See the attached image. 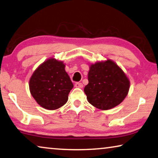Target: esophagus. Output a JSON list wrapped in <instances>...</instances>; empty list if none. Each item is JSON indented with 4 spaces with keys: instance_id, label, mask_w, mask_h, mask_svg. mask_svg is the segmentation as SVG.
Listing matches in <instances>:
<instances>
[{
    "instance_id": "1",
    "label": "esophagus",
    "mask_w": 158,
    "mask_h": 158,
    "mask_svg": "<svg viewBox=\"0 0 158 158\" xmlns=\"http://www.w3.org/2000/svg\"><path fill=\"white\" fill-rule=\"evenodd\" d=\"M75 87H78V88H82V87H83V85H82L81 82H76V84H75Z\"/></svg>"
}]
</instances>
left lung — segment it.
<instances>
[{
	"mask_svg": "<svg viewBox=\"0 0 158 158\" xmlns=\"http://www.w3.org/2000/svg\"><path fill=\"white\" fill-rule=\"evenodd\" d=\"M88 81L84 88L89 103L101 110H108L125 99L130 82L123 71L110 59L89 67Z\"/></svg>",
	"mask_w": 158,
	"mask_h": 158,
	"instance_id": "1",
	"label": "left lung"
}]
</instances>
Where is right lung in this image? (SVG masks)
<instances>
[{
  "label": "right lung",
  "mask_w": 158,
  "mask_h": 158,
  "mask_svg": "<svg viewBox=\"0 0 158 158\" xmlns=\"http://www.w3.org/2000/svg\"><path fill=\"white\" fill-rule=\"evenodd\" d=\"M73 87L64 64L53 58L41 64L29 81L31 94L40 106L48 110L65 104Z\"/></svg>",
  "instance_id": "obj_1"
}]
</instances>
